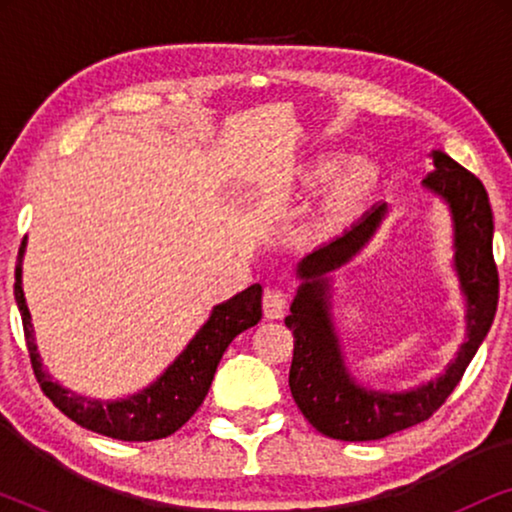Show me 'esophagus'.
<instances>
[{
  "mask_svg": "<svg viewBox=\"0 0 512 512\" xmlns=\"http://www.w3.org/2000/svg\"><path fill=\"white\" fill-rule=\"evenodd\" d=\"M286 307H289V298L286 293L268 289L263 293V314L268 319H282L286 314Z\"/></svg>",
  "mask_w": 512,
  "mask_h": 512,
  "instance_id": "esophagus-1",
  "label": "esophagus"
}]
</instances>
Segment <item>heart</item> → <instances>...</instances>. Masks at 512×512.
I'll return each mask as SVG.
<instances>
[{
    "mask_svg": "<svg viewBox=\"0 0 512 512\" xmlns=\"http://www.w3.org/2000/svg\"><path fill=\"white\" fill-rule=\"evenodd\" d=\"M331 178L334 181L328 184L312 223L317 230L338 226L349 214H354L373 193L377 170L368 160H349L345 165L340 153H319L298 170V179L305 188H319Z\"/></svg>",
    "mask_w": 512,
    "mask_h": 512,
    "instance_id": "obj_1",
    "label": "heart"
}]
</instances>
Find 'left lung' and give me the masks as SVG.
<instances>
[{
  "mask_svg": "<svg viewBox=\"0 0 512 512\" xmlns=\"http://www.w3.org/2000/svg\"><path fill=\"white\" fill-rule=\"evenodd\" d=\"M433 172L424 188L450 207L454 270L466 296V340L436 380L410 391H375L356 382L342 356L331 314L328 272L352 261L382 226L389 207L375 205L352 228L298 263L303 279L284 324L293 331L289 387L293 401L319 433L335 440H380L429 419L457 387L492 326L499 303V272L492 254V207L482 181L443 151H431Z\"/></svg>",
  "mask_w": 512,
  "mask_h": 512,
  "instance_id": "left-lung-1",
  "label": "left lung"
}]
</instances>
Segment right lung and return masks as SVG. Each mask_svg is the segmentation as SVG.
I'll use <instances>...</instances> for the list:
<instances>
[{
	"mask_svg": "<svg viewBox=\"0 0 512 512\" xmlns=\"http://www.w3.org/2000/svg\"><path fill=\"white\" fill-rule=\"evenodd\" d=\"M23 254L25 240L18 251L13 293H16L20 317H23L27 352H30L39 387L51 398L55 408L65 412L72 422L116 440L142 443V440L167 438L174 431H179L205 401L207 391L212 387L216 366H219L230 342L242 331L256 326L263 317V289L261 284H251L249 289L214 307L212 317L205 321V326L195 333V338L188 342L184 352L167 366L156 382L128 398L97 401V398L74 394L62 384L53 382V377L41 366L37 342H34L32 317L23 293Z\"/></svg>",
	"mask_w": 512,
	"mask_h": 512,
	"instance_id": "add662e5",
	"label": "right lung"
}]
</instances>
